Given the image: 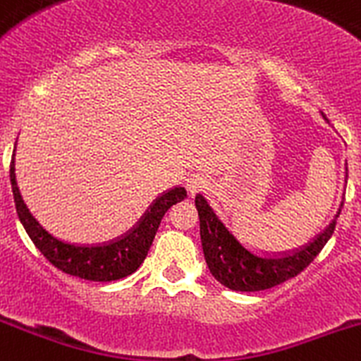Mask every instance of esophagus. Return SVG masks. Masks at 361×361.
<instances>
[{"label": "esophagus", "mask_w": 361, "mask_h": 361, "mask_svg": "<svg viewBox=\"0 0 361 361\" xmlns=\"http://www.w3.org/2000/svg\"><path fill=\"white\" fill-rule=\"evenodd\" d=\"M208 185H209L208 178H206L204 174H201V173L192 174V176L187 180V188L192 192V194L204 190V188H208Z\"/></svg>", "instance_id": "obj_1"}]
</instances>
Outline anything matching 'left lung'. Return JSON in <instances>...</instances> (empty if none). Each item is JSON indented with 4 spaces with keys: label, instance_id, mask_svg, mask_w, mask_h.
<instances>
[{
    "label": "left lung",
    "instance_id": "8db88e82",
    "mask_svg": "<svg viewBox=\"0 0 361 361\" xmlns=\"http://www.w3.org/2000/svg\"><path fill=\"white\" fill-rule=\"evenodd\" d=\"M323 118L326 120L324 114ZM342 206L344 202L341 204V209ZM195 208H197L199 226H201L202 252H204L209 271L220 284L241 293L275 288L302 274L328 243L341 215V209H338L330 226H326V229L317 234L305 247L288 252V254L268 255L245 247V243H241L234 236L233 231H229V227L219 219V215L213 212L212 206L201 194L195 195Z\"/></svg>",
    "mask_w": 361,
    "mask_h": 361
}]
</instances>
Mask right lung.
Instances as JSON below:
<instances>
[{
  "instance_id": "add662e5",
  "label": "right lung",
  "mask_w": 361,
  "mask_h": 361,
  "mask_svg": "<svg viewBox=\"0 0 361 361\" xmlns=\"http://www.w3.org/2000/svg\"><path fill=\"white\" fill-rule=\"evenodd\" d=\"M13 153H16V149H13ZM10 181H12L17 215H19V220L23 222L24 229H26L27 236L31 238L35 247L58 269L73 275V277L93 282L120 281V279L134 274L148 255L153 238H155L167 209L187 197V190L183 187L171 188L155 199L148 212L123 236L107 241V243L75 245L54 238L31 215L27 206L24 204L19 187H17L13 166L10 169Z\"/></svg>"
}]
</instances>
